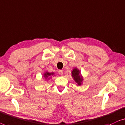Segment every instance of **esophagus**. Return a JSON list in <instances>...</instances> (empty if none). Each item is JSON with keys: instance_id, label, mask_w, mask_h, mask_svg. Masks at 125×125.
Instances as JSON below:
<instances>
[{"instance_id": "1", "label": "esophagus", "mask_w": 125, "mask_h": 125, "mask_svg": "<svg viewBox=\"0 0 125 125\" xmlns=\"http://www.w3.org/2000/svg\"><path fill=\"white\" fill-rule=\"evenodd\" d=\"M58 73H59V75H61V76H62V75H63V72L62 70H59Z\"/></svg>"}]
</instances>
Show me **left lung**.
Instances as JSON below:
<instances>
[{"mask_svg":"<svg viewBox=\"0 0 125 125\" xmlns=\"http://www.w3.org/2000/svg\"><path fill=\"white\" fill-rule=\"evenodd\" d=\"M72 76L73 77V79L76 83H78V85H80L82 84V82L83 81V78L79 75L80 71L78 68H75L72 71Z\"/></svg>","mask_w":125,"mask_h":125,"instance_id":"left-lung-1","label":"left lung"}]
</instances>
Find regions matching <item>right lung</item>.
<instances>
[{
	"instance_id": "obj_1",
	"label": "right lung",
	"mask_w": 125,
	"mask_h": 125,
	"mask_svg": "<svg viewBox=\"0 0 125 125\" xmlns=\"http://www.w3.org/2000/svg\"><path fill=\"white\" fill-rule=\"evenodd\" d=\"M54 75V73H48V72H46V73H45L44 74V77L46 79H49L50 78V76L51 75Z\"/></svg>"
}]
</instances>
